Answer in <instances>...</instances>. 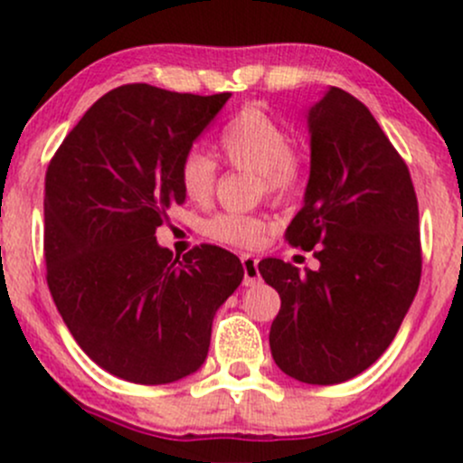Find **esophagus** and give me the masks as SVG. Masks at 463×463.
<instances>
[{"mask_svg":"<svg viewBox=\"0 0 463 463\" xmlns=\"http://www.w3.org/2000/svg\"><path fill=\"white\" fill-rule=\"evenodd\" d=\"M241 265H243V285L252 287L261 280V274H259V259L250 257V254H243L241 257Z\"/></svg>","mask_w":463,"mask_h":463,"instance_id":"1","label":"esophagus"}]
</instances>
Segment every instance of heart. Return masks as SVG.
Returning a JSON list of instances; mask_svg holds the SVG:
<instances>
[{"label":"heart","instance_id":"1","mask_svg":"<svg viewBox=\"0 0 463 463\" xmlns=\"http://www.w3.org/2000/svg\"><path fill=\"white\" fill-rule=\"evenodd\" d=\"M220 150L232 167L259 174L268 194L287 195L298 187L302 163L291 135L280 121L259 106H246L220 132ZM180 187L191 202H206L217 183V163L202 150H189L180 161ZM269 224L257 215L220 213L204 224V232L220 243L254 248Z\"/></svg>","mask_w":463,"mask_h":463}]
</instances>
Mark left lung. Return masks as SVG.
<instances>
[{
  "label": "left lung",
  "instance_id": "8db88e82",
  "mask_svg": "<svg viewBox=\"0 0 463 463\" xmlns=\"http://www.w3.org/2000/svg\"><path fill=\"white\" fill-rule=\"evenodd\" d=\"M311 174L305 204L287 226L291 246L320 269L265 259L259 272L280 296L269 328L285 374L335 385L385 353L422 272L418 200L405 161L357 98L331 87L307 115Z\"/></svg>",
  "mask_w": 463,
  "mask_h": 463
}]
</instances>
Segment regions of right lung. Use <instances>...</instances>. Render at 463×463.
Wrapping results in <instances>:
<instances>
[{"label":"right lung","instance_id":"right-lung-1","mask_svg":"<svg viewBox=\"0 0 463 463\" xmlns=\"http://www.w3.org/2000/svg\"><path fill=\"white\" fill-rule=\"evenodd\" d=\"M231 93L124 84L95 102L45 174L47 285L78 346L130 383L163 385L204 364L215 311L243 279L217 246L183 259L156 241L183 204L180 161Z\"/></svg>","mask_w":463,"mask_h":463}]
</instances>
